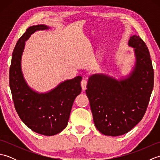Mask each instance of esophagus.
I'll use <instances>...</instances> for the list:
<instances>
[{
	"mask_svg": "<svg viewBox=\"0 0 160 160\" xmlns=\"http://www.w3.org/2000/svg\"><path fill=\"white\" fill-rule=\"evenodd\" d=\"M87 84V81L85 79H83L81 81V87H82V89L83 91L86 89V87Z\"/></svg>",
	"mask_w": 160,
	"mask_h": 160,
	"instance_id": "1",
	"label": "esophagus"
}]
</instances>
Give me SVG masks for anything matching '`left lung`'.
<instances>
[{
	"label": "left lung",
	"instance_id": "1",
	"mask_svg": "<svg viewBox=\"0 0 160 160\" xmlns=\"http://www.w3.org/2000/svg\"><path fill=\"white\" fill-rule=\"evenodd\" d=\"M134 49L132 70L124 79L91 75L86 90L95 126L101 133L119 136L130 131L144 115L153 89L154 71L150 53L139 36L130 37Z\"/></svg>",
	"mask_w": 160,
	"mask_h": 160
}]
</instances>
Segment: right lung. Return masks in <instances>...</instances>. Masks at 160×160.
I'll return each mask as SVG.
<instances>
[{
    "instance_id": "1",
    "label": "right lung",
    "mask_w": 160,
    "mask_h": 160,
    "mask_svg": "<svg viewBox=\"0 0 160 160\" xmlns=\"http://www.w3.org/2000/svg\"><path fill=\"white\" fill-rule=\"evenodd\" d=\"M45 25H33L26 30L13 49L9 69V87L14 107L20 118L37 133L52 136L67 126L75 98L81 93L82 76L60 82L46 93H38L24 78L21 58L27 41L32 33L49 29Z\"/></svg>"
}]
</instances>
